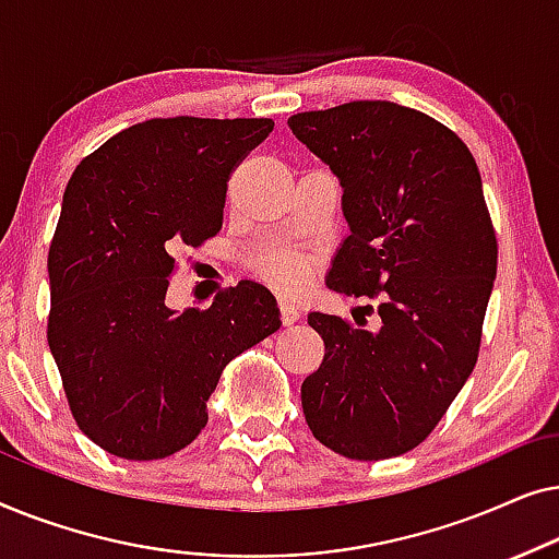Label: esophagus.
I'll return each instance as SVG.
<instances>
[{
    "label": "esophagus",
    "instance_id": "34e87169",
    "mask_svg": "<svg viewBox=\"0 0 559 559\" xmlns=\"http://www.w3.org/2000/svg\"><path fill=\"white\" fill-rule=\"evenodd\" d=\"M280 316H282V323L285 325H293L297 318H300V310H297V305L293 300H287V297H282L280 300Z\"/></svg>",
    "mask_w": 559,
    "mask_h": 559
}]
</instances>
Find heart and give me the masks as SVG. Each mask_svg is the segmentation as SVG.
<instances>
[{
    "instance_id": "obj_1",
    "label": "heart",
    "mask_w": 559,
    "mask_h": 559,
    "mask_svg": "<svg viewBox=\"0 0 559 559\" xmlns=\"http://www.w3.org/2000/svg\"><path fill=\"white\" fill-rule=\"evenodd\" d=\"M262 277L282 293H297L308 280V264L289 251H280L262 264Z\"/></svg>"
}]
</instances>
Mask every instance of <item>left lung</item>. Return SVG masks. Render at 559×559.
Here are the masks:
<instances>
[{
  "mask_svg": "<svg viewBox=\"0 0 559 559\" xmlns=\"http://www.w3.org/2000/svg\"><path fill=\"white\" fill-rule=\"evenodd\" d=\"M331 167L350 234L328 287L377 297L379 328L310 312L323 364L302 381L305 423L350 461H384L435 430L478 361L496 280V234L461 136L392 102L287 119ZM373 310V308H371Z\"/></svg>",
  "mask_w": 559,
  "mask_h": 559,
  "instance_id": "left-lung-1",
  "label": "left lung"
}]
</instances>
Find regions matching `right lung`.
Returning <instances> with one entry per match:
<instances>
[{"label":"right lung","instance_id":"right-lung-1","mask_svg":"<svg viewBox=\"0 0 559 559\" xmlns=\"http://www.w3.org/2000/svg\"><path fill=\"white\" fill-rule=\"evenodd\" d=\"M272 119H150L75 167L48 251V343L81 432L157 461L190 445L226 364L272 335L274 295L243 280L205 310L165 305L175 251L224 224L226 182Z\"/></svg>","mask_w":559,"mask_h":559}]
</instances>
